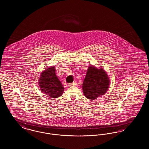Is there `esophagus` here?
<instances>
[{"label":"esophagus","mask_w":149,"mask_h":149,"mask_svg":"<svg viewBox=\"0 0 149 149\" xmlns=\"http://www.w3.org/2000/svg\"><path fill=\"white\" fill-rule=\"evenodd\" d=\"M75 85H77V83L75 82H73L72 83L69 84V86H75Z\"/></svg>","instance_id":"esophagus-1"}]
</instances>
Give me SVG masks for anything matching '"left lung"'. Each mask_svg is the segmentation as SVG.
Returning <instances> with one entry per match:
<instances>
[{
    "mask_svg": "<svg viewBox=\"0 0 149 149\" xmlns=\"http://www.w3.org/2000/svg\"><path fill=\"white\" fill-rule=\"evenodd\" d=\"M109 84L110 80L106 71L92 65L89 66L82 85L83 92L86 98L94 100L104 95Z\"/></svg>",
    "mask_w": 149,
    "mask_h": 149,
    "instance_id": "1",
    "label": "left lung"
}]
</instances>
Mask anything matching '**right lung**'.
I'll use <instances>...</instances> for the list:
<instances>
[{
    "mask_svg": "<svg viewBox=\"0 0 149 149\" xmlns=\"http://www.w3.org/2000/svg\"><path fill=\"white\" fill-rule=\"evenodd\" d=\"M40 90L52 98H56L63 94L64 87L56 77V69L51 66L40 74L38 79Z\"/></svg>",
    "mask_w": 149,
    "mask_h": 149,
    "instance_id": "1",
    "label": "right lung"
}]
</instances>
